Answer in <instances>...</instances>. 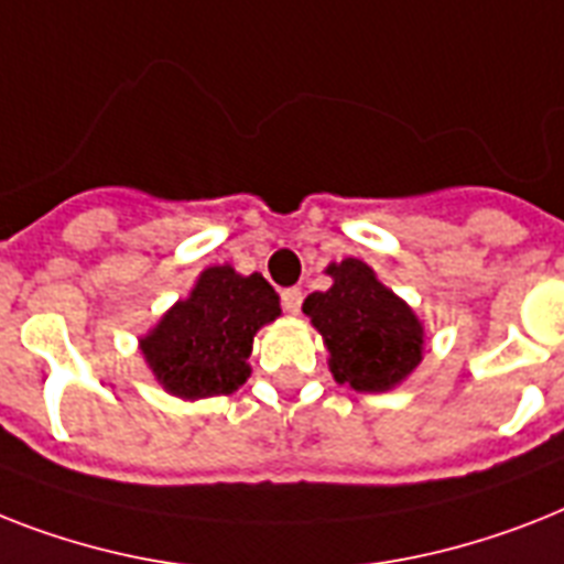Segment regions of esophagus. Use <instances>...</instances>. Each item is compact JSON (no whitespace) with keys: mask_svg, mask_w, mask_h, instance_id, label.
Returning <instances> with one entry per match:
<instances>
[{"mask_svg":"<svg viewBox=\"0 0 564 564\" xmlns=\"http://www.w3.org/2000/svg\"><path fill=\"white\" fill-rule=\"evenodd\" d=\"M281 301H283V310H286V313L295 315L297 310H301V301H304V292L297 290V286H290V290H283V292H281Z\"/></svg>","mask_w":564,"mask_h":564,"instance_id":"obj_1","label":"esophagus"}]
</instances>
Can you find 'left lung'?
Wrapping results in <instances>:
<instances>
[{
    "mask_svg": "<svg viewBox=\"0 0 564 564\" xmlns=\"http://www.w3.org/2000/svg\"><path fill=\"white\" fill-rule=\"evenodd\" d=\"M329 290L304 301V315L322 333L329 373L338 386L386 393L420 368L425 327L420 315L359 258L329 263Z\"/></svg>",
    "mask_w": 564,
    "mask_h": 564,
    "instance_id": "left-lung-1",
    "label": "left lung"
}]
</instances>
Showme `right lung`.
Instances as JSON below:
<instances>
[{
    "instance_id": "1",
    "label": "right lung",
    "mask_w": 564,
    "mask_h": 564,
    "mask_svg": "<svg viewBox=\"0 0 564 564\" xmlns=\"http://www.w3.org/2000/svg\"><path fill=\"white\" fill-rule=\"evenodd\" d=\"M281 315V297L260 272L208 267L194 290L139 338L155 382L178 400L235 393L251 377V345Z\"/></svg>"
}]
</instances>
